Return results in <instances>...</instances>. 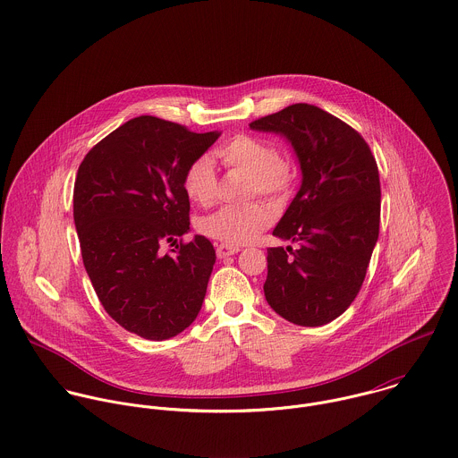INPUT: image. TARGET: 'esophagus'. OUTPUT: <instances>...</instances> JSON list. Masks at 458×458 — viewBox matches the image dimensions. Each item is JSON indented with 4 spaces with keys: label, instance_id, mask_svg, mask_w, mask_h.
I'll return each mask as SVG.
<instances>
[{
    "label": "esophagus",
    "instance_id": "obj_1",
    "mask_svg": "<svg viewBox=\"0 0 458 458\" xmlns=\"http://www.w3.org/2000/svg\"><path fill=\"white\" fill-rule=\"evenodd\" d=\"M240 249L238 247H233V245H225V243H218L216 245V256L218 259H224V258H229L233 254H238Z\"/></svg>",
    "mask_w": 458,
    "mask_h": 458
}]
</instances>
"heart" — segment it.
Segmentation results:
<instances>
[{
    "label": "heart",
    "mask_w": 458,
    "mask_h": 458,
    "mask_svg": "<svg viewBox=\"0 0 458 458\" xmlns=\"http://www.w3.org/2000/svg\"><path fill=\"white\" fill-rule=\"evenodd\" d=\"M218 159L229 166L247 172V195H265L274 200L284 199L293 186L295 172L276 149L256 137L240 135L216 151ZM182 190L191 202L209 206L216 197V172L209 157L200 156L188 165L182 175ZM272 222V211L263 202L222 206L199 220V229L225 245L252 242Z\"/></svg>",
    "instance_id": "1"
}]
</instances>
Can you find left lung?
Listing matches in <instances>:
<instances>
[{"instance_id": "1", "label": "left lung", "mask_w": 458, "mask_h": 458, "mask_svg": "<svg viewBox=\"0 0 458 458\" xmlns=\"http://www.w3.org/2000/svg\"><path fill=\"white\" fill-rule=\"evenodd\" d=\"M250 130L283 137L302 172L274 229L297 249H268L265 299L295 325H325L357 297L378 240L377 161L355 130L305 103L254 121Z\"/></svg>"}]
</instances>
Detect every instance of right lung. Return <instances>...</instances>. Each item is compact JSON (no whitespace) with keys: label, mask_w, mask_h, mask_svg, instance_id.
I'll return each mask as SVG.
<instances>
[{"label":"right lung","mask_w":458,"mask_h":458,"mask_svg":"<svg viewBox=\"0 0 458 458\" xmlns=\"http://www.w3.org/2000/svg\"><path fill=\"white\" fill-rule=\"evenodd\" d=\"M220 131L140 115L85 156L74 182V225L90 283L126 330L163 341L188 328L206 297L215 249L200 234L161 256L190 231L182 175Z\"/></svg>","instance_id":"right-lung-1"}]
</instances>
